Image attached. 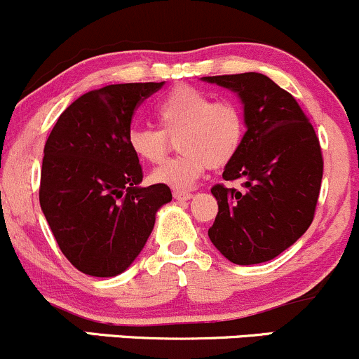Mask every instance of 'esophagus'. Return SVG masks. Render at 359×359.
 <instances>
[{
	"label": "esophagus",
	"mask_w": 359,
	"mask_h": 359,
	"mask_svg": "<svg viewBox=\"0 0 359 359\" xmlns=\"http://www.w3.org/2000/svg\"><path fill=\"white\" fill-rule=\"evenodd\" d=\"M174 199H177V201H189V199H192V194L191 192H185V191H174Z\"/></svg>",
	"instance_id": "esophagus-1"
}]
</instances>
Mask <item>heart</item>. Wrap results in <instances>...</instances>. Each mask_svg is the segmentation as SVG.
I'll return each instance as SVG.
<instances>
[{"label":"heart","mask_w":359,"mask_h":359,"mask_svg":"<svg viewBox=\"0 0 359 359\" xmlns=\"http://www.w3.org/2000/svg\"><path fill=\"white\" fill-rule=\"evenodd\" d=\"M155 128H131L128 147L137 158L160 163L168 151V139L177 138L179 156L156 167L154 184L184 191L203 177L205 168L228 165L240 154L246 137V119L234 101H212L211 94L179 86L156 104Z\"/></svg>","instance_id":"heart-1"}]
</instances>
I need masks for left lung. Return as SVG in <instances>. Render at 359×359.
<instances>
[{
	"label": "left lung",
	"mask_w": 359,
	"mask_h": 359,
	"mask_svg": "<svg viewBox=\"0 0 359 359\" xmlns=\"http://www.w3.org/2000/svg\"><path fill=\"white\" fill-rule=\"evenodd\" d=\"M238 94L246 119L240 154L222 172L243 191L211 189L212 245L236 265L270 262L307 231L323 180L319 138L292 94L258 72L203 77Z\"/></svg>",
	"instance_id": "8db88e82"
}]
</instances>
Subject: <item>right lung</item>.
Here are the masks:
<instances>
[{
    "mask_svg": "<svg viewBox=\"0 0 359 359\" xmlns=\"http://www.w3.org/2000/svg\"><path fill=\"white\" fill-rule=\"evenodd\" d=\"M163 82L111 84L69 106L43 148L40 208L65 258L90 277H116L143 250L167 185L142 187L128 147L135 109Z\"/></svg>",
    "mask_w": 359,
    "mask_h": 359,
    "instance_id": "1",
    "label": "right lung"
}]
</instances>
